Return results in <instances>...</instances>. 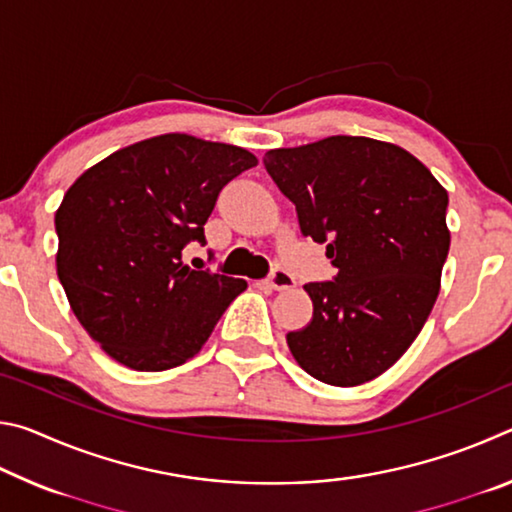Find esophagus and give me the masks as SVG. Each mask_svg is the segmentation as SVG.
<instances>
[{
    "label": "esophagus",
    "instance_id": "1",
    "mask_svg": "<svg viewBox=\"0 0 512 512\" xmlns=\"http://www.w3.org/2000/svg\"><path fill=\"white\" fill-rule=\"evenodd\" d=\"M266 287H271L275 291H287L296 287V280H293V275L282 271V268H277V271L271 273V277L266 280Z\"/></svg>",
    "mask_w": 512,
    "mask_h": 512
}]
</instances>
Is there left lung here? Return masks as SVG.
Wrapping results in <instances>:
<instances>
[{
	"mask_svg": "<svg viewBox=\"0 0 512 512\" xmlns=\"http://www.w3.org/2000/svg\"><path fill=\"white\" fill-rule=\"evenodd\" d=\"M264 164L302 235L327 244L339 268L332 282L305 284L314 316L287 334L293 359L329 386L366 384L409 350L438 298L447 189L402 146L370 137L273 149Z\"/></svg>",
	"mask_w": 512,
	"mask_h": 512,
	"instance_id": "8db88e82",
	"label": "left lung"
}]
</instances>
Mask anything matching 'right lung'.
I'll return each instance as SVG.
<instances>
[{"label": "right lung", "mask_w": 512, "mask_h": 512, "mask_svg": "<svg viewBox=\"0 0 512 512\" xmlns=\"http://www.w3.org/2000/svg\"><path fill=\"white\" fill-rule=\"evenodd\" d=\"M257 158L167 133L83 171L56 210V273L85 332L121 366L176 368L201 352L246 280L183 264L216 196Z\"/></svg>", "instance_id": "add662e5"}]
</instances>
